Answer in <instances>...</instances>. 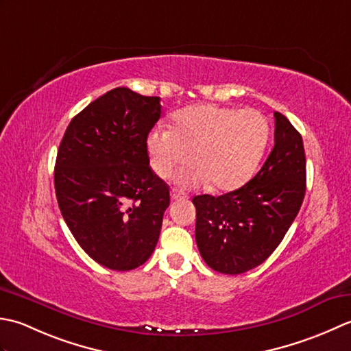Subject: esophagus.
Returning a JSON list of instances; mask_svg holds the SVG:
<instances>
[{
    "instance_id": "34e87169",
    "label": "esophagus",
    "mask_w": 351,
    "mask_h": 351,
    "mask_svg": "<svg viewBox=\"0 0 351 351\" xmlns=\"http://www.w3.org/2000/svg\"><path fill=\"white\" fill-rule=\"evenodd\" d=\"M171 198H173V199H186V198H188V195H186L183 191L173 188V189H171Z\"/></svg>"
}]
</instances>
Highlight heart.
<instances>
[{"instance_id":"heart-1","label":"heart","mask_w":351,"mask_h":351,"mask_svg":"<svg viewBox=\"0 0 351 351\" xmlns=\"http://www.w3.org/2000/svg\"><path fill=\"white\" fill-rule=\"evenodd\" d=\"M268 136V121L259 110L194 104L176 113L171 128H156L147 147L159 177L168 178L191 153L194 162L177 174L178 183L194 188L210 180L217 191H233L253 176Z\"/></svg>"}]
</instances>
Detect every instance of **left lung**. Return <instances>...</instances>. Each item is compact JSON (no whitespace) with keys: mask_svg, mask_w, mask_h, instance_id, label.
Masks as SVG:
<instances>
[{"mask_svg":"<svg viewBox=\"0 0 351 351\" xmlns=\"http://www.w3.org/2000/svg\"><path fill=\"white\" fill-rule=\"evenodd\" d=\"M274 147L259 173L224 195H197L195 241L212 269L242 274L265 262L285 238L306 192L303 139L274 112Z\"/></svg>","mask_w":351,"mask_h":351,"instance_id":"obj_1","label":"left lung"}]
</instances>
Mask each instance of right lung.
Listing matches in <instances>:
<instances>
[{
	"instance_id": "add662e5",
	"label": "right lung",
	"mask_w": 351,
	"mask_h": 351,
	"mask_svg": "<svg viewBox=\"0 0 351 351\" xmlns=\"http://www.w3.org/2000/svg\"><path fill=\"white\" fill-rule=\"evenodd\" d=\"M162 113L159 97L115 88L71 121L57 152L56 197L62 217L86 253L113 271L148 261L169 206L147 138Z\"/></svg>"
}]
</instances>
